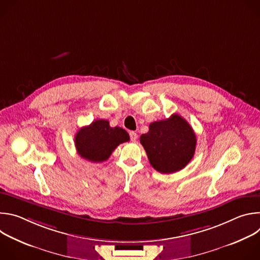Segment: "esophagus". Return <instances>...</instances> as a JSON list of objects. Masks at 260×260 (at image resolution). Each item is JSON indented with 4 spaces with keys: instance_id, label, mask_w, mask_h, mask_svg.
Instances as JSON below:
<instances>
[{
    "instance_id": "1",
    "label": "esophagus",
    "mask_w": 260,
    "mask_h": 260,
    "mask_svg": "<svg viewBox=\"0 0 260 260\" xmlns=\"http://www.w3.org/2000/svg\"><path fill=\"white\" fill-rule=\"evenodd\" d=\"M129 137H131V140L133 142H136L137 141V138H138V135L135 133V132H129Z\"/></svg>"
}]
</instances>
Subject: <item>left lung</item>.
Masks as SVG:
<instances>
[{"label": "left lung", "instance_id": "8db88e82", "mask_svg": "<svg viewBox=\"0 0 260 260\" xmlns=\"http://www.w3.org/2000/svg\"><path fill=\"white\" fill-rule=\"evenodd\" d=\"M150 165L159 173L171 174L184 169L192 159L197 137L189 123L178 114L154 121L149 132L140 137Z\"/></svg>", "mask_w": 260, "mask_h": 260}]
</instances>
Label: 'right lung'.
Here are the masks:
<instances>
[{
  "label": "right lung",
  "mask_w": 260,
  "mask_h": 260,
  "mask_svg": "<svg viewBox=\"0 0 260 260\" xmlns=\"http://www.w3.org/2000/svg\"><path fill=\"white\" fill-rule=\"evenodd\" d=\"M129 141V135L121 127H111L108 120L96 119L88 126L81 127L75 136L78 154L92 162L107 160L115 148Z\"/></svg>",
  "instance_id": "1"
}]
</instances>
